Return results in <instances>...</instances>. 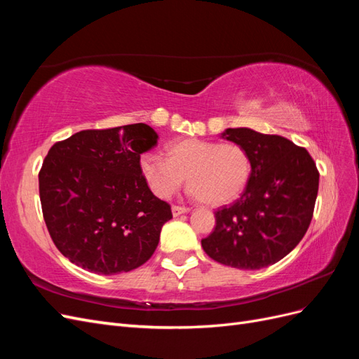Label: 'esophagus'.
I'll return each instance as SVG.
<instances>
[{
  "mask_svg": "<svg viewBox=\"0 0 359 359\" xmlns=\"http://www.w3.org/2000/svg\"><path fill=\"white\" fill-rule=\"evenodd\" d=\"M189 211H190V208H187V206H180V205H173V206H172V214H173V217H178V215L186 214V212H189Z\"/></svg>",
  "mask_w": 359,
  "mask_h": 359,
  "instance_id": "obj_1",
  "label": "esophagus"
}]
</instances>
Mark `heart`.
<instances>
[{
  "label": "heart",
  "instance_id": "1",
  "mask_svg": "<svg viewBox=\"0 0 359 359\" xmlns=\"http://www.w3.org/2000/svg\"><path fill=\"white\" fill-rule=\"evenodd\" d=\"M166 154L147 151L139 158L148 187L161 199L170 198L187 180L191 196L224 205L240 196L252 177V158L238 144L184 139L169 144Z\"/></svg>",
  "mask_w": 359,
  "mask_h": 359
}]
</instances>
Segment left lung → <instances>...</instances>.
Returning <instances> with one entry per match:
<instances>
[{
    "label": "left lung",
    "mask_w": 359,
    "mask_h": 359,
    "mask_svg": "<svg viewBox=\"0 0 359 359\" xmlns=\"http://www.w3.org/2000/svg\"><path fill=\"white\" fill-rule=\"evenodd\" d=\"M223 139L247 149L252 177L241 198L215 211L214 231L202 240L215 262L260 269L298 245L313 219L319 190L316 163L292 140L252 128H226Z\"/></svg>",
    "instance_id": "1"
}]
</instances>
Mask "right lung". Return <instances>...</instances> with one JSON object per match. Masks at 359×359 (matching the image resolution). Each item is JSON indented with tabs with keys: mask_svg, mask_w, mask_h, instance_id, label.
Returning <instances> with one entry per match:
<instances>
[{
	"mask_svg": "<svg viewBox=\"0 0 359 359\" xmlns=\"http://www.w3.org/2000/svg\"><path fill=\"white\" fill-rule=\"evenodd\" d=\"M157 139L139 123L82 130L49 149L39 173L43 219L72 264L114 276L153 256L172 219L170 205L154 196L139 168Z\"/></svg>",
	"mask_w": 359,
	"mask_h": 359,
	"instance_id": "obj_1",
	"label": "right lung"
}]
</instances>
